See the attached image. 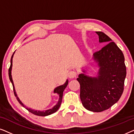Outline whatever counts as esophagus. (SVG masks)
Listing matches in <instances>:
<instances>
[{"label":"esophagus","mask_w":134,"mask_h":134,"mask_svg":"<svg viewBox=\"0 0 134 134\" xmlns=\"http://www.w3.org/2000/svg\"><path fill=\"white\" fill-rule=\"evenodd\" d=\"M77 76V72L74 71H70L68 72V77L69 79H74Z\"/></svg>","instance_id":"1"}]
</instances>
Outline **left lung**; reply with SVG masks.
<instances>
[{"label":"left lung","mask_w":134,"mask_h":134,"mask_svg":"<svg viewBox=\"0 0 134 134\" xmlns=\"http://www.w3.org/2000/svg\"><path fill=\"white\" fill-rule=\"evenodd\" d=\"M100 43H108L94 54L100 68L97 77L80 74L77 79L80 86V98L88 110L100 112L118 101L124 91L126 68L124 57L114 42L102 32H96Z\"/></svg>","instance_id":"obj_1"}]
</instances>
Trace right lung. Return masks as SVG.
I'll return each instance as SVG.
<instances>
[{
    "label": "right lung",
    "instance_id": "right-lung-1",
    "mask_svg": "<svg viewBox=\"0 0 134 134\" xmlns=\"http://www.w3.org/2000/svg\"><path fill=\"white\" fill-rule=\"evenodd\" d=\"M14 53H13V54L12 55V58H11V65H10V68H9V69H8V75H9V78H10V81H11V82H12V83L13 85V91H14V96L16 97V99H17L18 101L19 102V104H21V105H23L24 107H25V109H26L29 111H30V113H33V114L37 115V116H47V115L52 114V113H54L55 112V111H57L58 109H59L60 105H61V103H62V97H63V93L64 90L65 89V88L67 87L68 84V80H66V82H65V83L64 84V85L59 86V87H57L54 90V93H57V94H59L60 98H59V100H58V103L57 104V105H55L52 109H49V110H46V111H41L34 110H32L31 109H29V108H27L24 105L23 103H22V102H21V100L19 99V98H18L17 94H16V93L15 90H14V87L13 82V80H12V74H11V71H12V59H13V57Z\"/></svg>",
    "mask_w": 134,
    "mask_h": 134
}]
</instances>
